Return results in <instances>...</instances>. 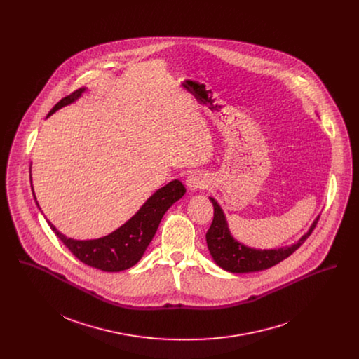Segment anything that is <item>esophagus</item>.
Here are the masks:
<instances>
[{
    "label": "esophagus",
    "mask_w": 359,
    "mask_h": 359,
    "mask_svg": "<svg viewBox=\"0 0 359 359\" xmlns=\"http://www.w3.org/2000/svg\"><path fill=\"white\" fill-rule=\"evenodd\" d=\"M207 185H208V180L205 178L203 174H201V172L191 174V175L187 178V187H188V189H191V191L203 189Z\"/></svg>",
    "instance_id": "esophagus-1"
}]
</instances>
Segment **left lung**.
I'll list each match as a JSON object with an SVG mask.
<instances>
[{
  "instance_id": "left-lung-1",
  "label": "left lung",
  "mask_w": 359,
  "mask_h": 359,
  "mask_svg": "<svg viewBox=\"0 0 359 359\" xmlns=\"http://www.w3.org/2000/svg\"><path fill=\"white\" fill-rule=\"evenodd\" d=\"M211 203L214 205V218L212 222L205 233L207 248L210 255L215 264L222 269L232 272V273H248V272H257L262 269H268L282 259L293 255L311 235L313 231L319 217L312 222L307 233L303 235L296 243L279 249H269L261 250L248 248L243 243L238 242L229 232L228 222L222 208L217 203L215 199L210 198Z\"/></svg>"
}]
</instances>
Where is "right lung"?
<instances>
[{
	"label": "right lung",
	"instance_id": "1",
	"mask_svg": "<svg viewBox=\"0 0 359 359\" xmlns=\"http://www.w3.org/2000/svg\"><path fill=\"white\" fill-rule=\"evenodd\" d=\"M84 91L86 88H80L60 100L52 107L48 117L60 107L77 101ZM185 192L187 189L181 181L174 180L168 182L165 187L157 189L126 224L100 239L76 241L66 238L55 228L51 221L47 219V222L63 245L81 262L104 272H120L134 266L142 258L154 239L164 212L177 201H180Z\"/></svg>",
	"mask_w": 359,
	"mask_h": 359
}]
</instances>
